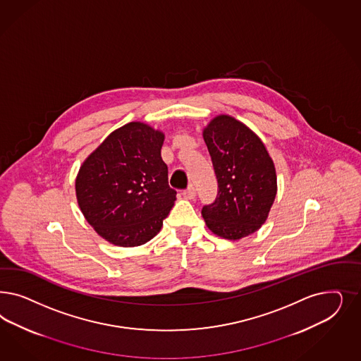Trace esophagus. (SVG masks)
I'll list each match as a JSON object with an SVG mask.
<instances>
[{
    "instance_id": "obj_1",
    "label": "esophagus",
    "mask_w": 361,
    "mask_h": 361,
    "mask_svg": "<svg viewBox=\"0 0 361 361\" xmlns=\"http://www.w3.org/2000/svg\"><path fill=\"white\" fill-rule=\"evenodd\" d=\"M195 195H197V191H195V187L192 186V185H190V186L187 187L186 190L183 191V197L186 199H194L195 198Z\"/></svg>"
}]
</instances>
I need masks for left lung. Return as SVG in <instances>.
Segmentation results:
<instances>
[{
    "label": "left lung",
    "mask_w": 361,
    "mask_h": 361,
    "mask_svg": "<svg viewBox=\"0 0 361 361\" xmlns=\"http://www.w3.org/2000/svg\"><path fill=\"white\" fill-rule=\"evenodd\" d=\"M218 179L216 198L202 215L218 236L238 240L266 221L276 197L275 166L263 142L233 116H219L203 131Z\"/></svg>",
    "instance_id": "left-lung-1"
}]
</instances>
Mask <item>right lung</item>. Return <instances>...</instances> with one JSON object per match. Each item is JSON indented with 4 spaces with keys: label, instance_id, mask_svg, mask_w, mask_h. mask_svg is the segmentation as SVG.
<instances>
[{
    "label": "right lung",
    "instance_id": "1",
    "mask_svg": "<svg viewBox=\"0 0 361 361\" xmlns=\"http://www.w3.org/2000/svg\"><path fill=\"white\" fill-rule=\"evenodd\" d=\"M163 140L161 131L131 122L113 131L82 164L78 204L107 242L135 247L161 231L176 200L161 157Z\"/></svg>",
    "mask_w": 361,
    "mask_h": 361
}]
</instances>
